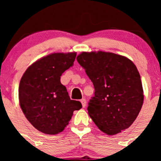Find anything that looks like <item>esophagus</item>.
<instances>
[{
	"label": "esophagus",
	"instance_id": "obj_1",
	"mask_svg": "<svg viewBox=\"0 0 161 161\" xmlns=\"http://www.w3.org/2000/svg\"><path fill=\"white\" fill-rule=\"evenodd\" d=\"M80 101H81V103H82V107H83V108H85L86 105V99H82Z\"/></svg>",
	"mask_w": 161,
	"mask_h": 161
}]
</instances>
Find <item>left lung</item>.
Returning <instances> with one entry per match:
<instances>
[{
	"label": "left lung",
	"mask_w": 161,
	"mask_h": 161,
	"mask_svg": "<svg viewBox=\"0 0 161 161\" xmlns=\"http://www.w3.org/2000/svg\"><path fill=\"white\" fill-rule=\"evenodd\" d=\"M76 59L93 84L87 110L96 125L111 136L128 129L143 103L136 66L125 57L103 51L82 52Z\"/></svg>",
	"instance_id": "8db88e82"
}]
</instances>
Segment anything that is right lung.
<instances>
[{"instance_id":"right-lung-1","label":"right lung","mask_w":161,"mask_h":161,"mask_svg":"<svg viewBox=\"0 0 161 161\" xmlns=\"http://www.w3.org/2000/svg\"><path fill=\"white\" fill-rule=\"evenodd\" d=\"M76 53H54L30 65L19 87L20 107L37 130L48 135L61 132L69 125L73 111L82 103L70 99L61 76L72 66Z\"/></svg>"}]
</instances>
